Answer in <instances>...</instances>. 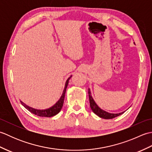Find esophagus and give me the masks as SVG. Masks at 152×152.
I'll return each mask as SVG.
<instances>
[{"instance_id":"1","label":"esophagus","mask_w":152,"mask_h":152,"mask_svg":"<svg viewBox=\"0 0 152 152\" xmlns=\"http://www.w3.org/2000/svg\"><path fill=\"white\" fill-rule=\"evenodd\" d=\"M81 71H82V72H85V71H86V69H85V68H82V69H81Z\"/></svg>"}]
</instances>
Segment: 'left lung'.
<instances>
[{
  "label": "left lung",
  "instance_id": "8db88e82",
  "mask_svg": "<svg viewBox=\"0 0 152 152\" xmlns=\"http://www.w3.org/2000/svg\"><path fill=\"white\" fill-rule=\"evenodd\" d=\"M88 94H89V102H90V107H91L92 111L100 118H103V119H113L121 115L125 112H123L121 113H118V114H112V113H109L103 110H102L101 108H100L99 107L98 105L96 104V102H95L94 100H93L91 96V91H90L89 89H88Z\"/></svg>",
  "mask_w": 152,
  "mask_h": 152
}]
</instances>
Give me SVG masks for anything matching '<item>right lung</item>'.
<instances>
[{
    "label": "right lung",
    "mask_w": 152,
    "mask_h": 152,
    "mask_svg": "<svg viewBox=\"0 0 152 152\" xmlns=\"http://www.w3.org/2000/svg\"><path fill=\"white\" fill-rule=\"evenodd\" d=\"M71 77H72V76H70L66 81L65 86H64L62 95H61L59 100L53 106H51V107L48 108V109H46V110H38V109H35V108H33L32 107H30V106L26 105L22 101H20L21 104L25 108L27 109L28 111L31 112V113H33V114L37 115L40 116V117H48H48H52V116L56 115L61 111V108H62V107H63L66 88L68 86V84H69V81Z\"/></svg>",
    "instance_id": "right-lung-1"
}]
</instances>
